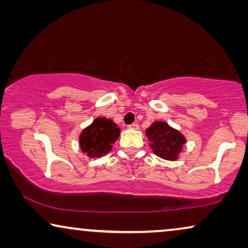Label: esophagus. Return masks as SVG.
Returning a JSON list of instances; mask_svg holds the SVG:
<instances>
[{
  "label": "esophagus",
  "mask_w": 248,
  "mask_h": 248,
  "mask_svg": "<svg viewBox=\"0 0 248 248\" xmlns=\"http://www.w3.org/2000/svg\"><path fill=\"white\" fill-rule=\"evenodd\" d=\"M128 128H131V130H139V125L137 123H134V124L130 125V126H128Z\"/></svg>",
  "instance_id": "1"
}]
</instances>
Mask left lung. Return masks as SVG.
<instances>
[{
  "mask_svg": "<svg viewBox=\"0 0 248 248\" xmlns=\"http://www.w3.org/2000/svg\"><path fill=\"white\" fill-rule=\"evenodd\" d=\"M149 147L159 158L175 161L183 152L186 138L176 128L171 127L167 122L155 121L145 130Z\"/></svg>",
  "mask_w": 248,
  "mask_h": 248,
  "instance_id": "obj_1",
  "label": "left lung"
}]
</instances>
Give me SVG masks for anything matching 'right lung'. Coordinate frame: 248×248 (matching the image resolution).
<instances>
[{
  "label": "right lung",
  "mask_w": 248,
  "mask_h": 248,
  "mask_svg": "<svg viewBox=\"0 0 248 248\" xmlns=\"http://www.w3.org/2000/svg\"><path fill=\"white\" fill-rule=\"evenodd\" d=\"M121 130L113 120L106 117L94 118L79 135L80 149L89 158H100L111 151L113 144L120 137Z\"/></svg>",
  "instance_id": "1"
}]
</instances>
